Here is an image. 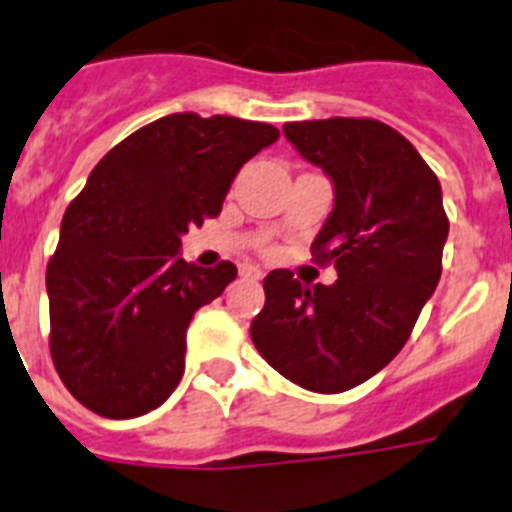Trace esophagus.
<instances>
[{"mask_svg":"<svg viewBox=\"0 0 512 512\" xmlns=\"http://www.w3.org/2000/svg\"><path fill=\"white\" fill-rule=\"evenodd\" d=\"M241 277H246V279H261V277H264V271H261L259 266L243 264V266H241Z\"/></svg>","mask_w":512,"mask_h":512,"instance_id":"esophagus-1","label":"esophagus"}]
</instances>
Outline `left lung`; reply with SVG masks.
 <instances>
[{
  "label": "left lung",
  "instance_id": "1",
  "mask_svg": "<svg viewBox=\"0 0 512 512\" xmlns=\"http://www.w3.org/2000/svg\"><path fill=\"white\" fill-rule=\"evenodd\" d=\"M284 135L333 182L312 256L336 266L338 279L307 287L289 269L269 271L251 341L289 382L336 395L400 354L441 279L449 217L438 176L384 122H287Z\"/></svg>",
  "mask_w": 512,
  "mask_h": 512
}]
</instances>
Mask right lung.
Listing matches in <instances>:
<instances>
[{"label":"right lung","mask_w":512,"mask_h":512,"mask_svg":"<svg viewBox=\"0 0 512 512\" xmlns=\"http://www.w3.org/2000/svg\"><path fill=\"white\" fill-rule=\"evenodd\" d=\"M277 138L266 122L176 112L94 166L45 271L53 364L84 408L138 418L176 390L189 320L238 274L187 264L182 235L220 215L235 174Z\"/></svg>","instance_id":"obj_1"}]
</instances>
